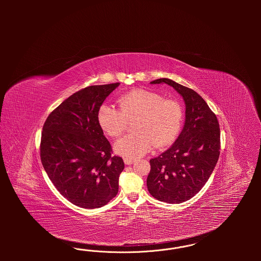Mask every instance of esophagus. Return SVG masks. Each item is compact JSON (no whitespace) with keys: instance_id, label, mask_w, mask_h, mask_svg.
<instances>
[{"instance_id":"esophagus-1","label":"esophagus","mask_w":261,"mask_h":261,"mask_svg":"<svg viewBox=\"0 0 261 261\" xmlns=\"http://www.w3.org/2000/svg\"><path fill=\"white\" fill-rule=\"evenodd\" d=\"M134 162H135V160H132V159H126V158L124 159L125 164H127V165H130Z\"/></svg>"}]
</instances>
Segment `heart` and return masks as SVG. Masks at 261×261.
Instances as JSON below:
<instances>
[{
    "label": "heart",
    "instance_id": "b5f03b06",
    "mask_svg": "<svg viewBox=\"0 0 261 261\" xmlns=\"http://www.w3.org/2000/svg\"><path fill=\"white\" fill-rule=\"evenodd\" d=\"M119 110L110 105L99 108L98 120L101 129L110 136H120L128 122L136 120L134 131L120 138L114 150L126 159L135 160L158 148L172 143L183 122V109L179 101L164 99L162 95L138 89L118 99Z\"/></svg>",
    "mask_w": 261,
    "mask_h": 261
}]
</instances>
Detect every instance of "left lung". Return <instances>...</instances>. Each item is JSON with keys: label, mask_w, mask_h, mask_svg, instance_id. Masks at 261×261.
<instances>
[{"label": "left lung", "mask_w": 261, "mask_h": 261, "mask_svg": "<svg viewBox=\"0 0 261 261\" xmlns=\"http://www.w3.org/2000/svg\"><path fill=\"white\" fill-rule=\"evenodd\" d=\"M173 87L186 105V119L173 145L151 159L147 178L149 194L161 201L181 203L205 185L220 154V128L216 115L197 92L161 78L150 84Z\"/></svg>", "instance_id": "obj_1"}]
</instances>
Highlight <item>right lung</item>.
Here are the masks:
<instances>
[{
    "mask_svg": "<svg viewBox=\"0 0 261 261\" xmlns=\"http://www.w3.org/2000/svg\"><path fill=\"white\" fill-rule=\"evenodd\" d=\"M119 83L84 88L63 100L46 119L40 156L50 181L67 200L82 208L106 205L118 193L123 160L99 126L103 100Z\"/></svg>",
    "mask_w": 261,
    "mask_h": 261,
    "instance_id": "obj_1",
    "label": "right lung"
}]
</instances>
